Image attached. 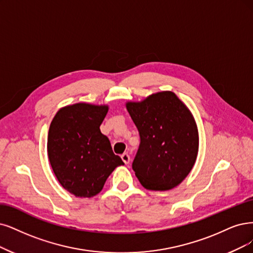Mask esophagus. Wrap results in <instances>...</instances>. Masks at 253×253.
Returning a JSON list of instances; mask_svg holds the SVG:
<instances>
[{
	"mask_svg": "<svg viewBox=\"0 0 253 253\" xmlns=\"http://www.w3.org/2000/svg\"><path fill=\"white\" fill-rule=\"evenodd\" d=\"M121 157H122V161H123L126 165H128L130 163V156L127 153H124Z\"/></svg>",
	"mask_w": 253,
	"mask_h": 253,
	"instance_id": "esophagus-1",
	"label": "esophagus"
}]
</instances>
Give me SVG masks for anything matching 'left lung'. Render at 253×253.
Wrapping results in <instances>:
<instances>
[{
    "mask_svg": "<svg viewBox=\"0 0 253 253\" xmlns=\"http://www.w3.org/2000/svg\"><path fill=\"white\" fill-rule=\"evenodd\" d=\"M141 144L132 169L147 190L167 191L191 172L198 153L195 120L172 91L153 93L142 102H128Z\"/></svg>",
    "mask_w": 253,
    "mask_h": 253,
    "instance_id": "1",
    "label": "left lung"
}]
</instances>
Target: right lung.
I'll use <instances>...</instances> for the list:
<instances>
[{
  "instance_id": "right-lung-1",
  "label": "right lung",
  "mask_w": 253,
  "mask_h": 253,
  "mask_svg": "<svg viewBox=\"0 0 253 253\" xmlns=\"http://www.w3.org/2000/svg\"><path fill=\"white\" fill-rule=\"evenodd\" d=\"M108 106L77 103L61 108L48 134V156L63 188L76 197L99 194L108 176L124 165L100 131Z\"/></svg>"
}]
</instances>
